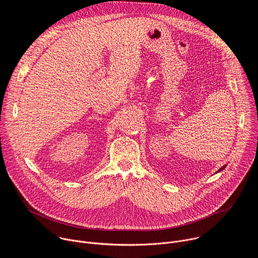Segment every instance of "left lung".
Here are the masks:
<instances>
[{
	"label": "left lung",
	"instance_id": "8db88e82",
	"mask_svg": "<svg viewBox=\"0 0 258 258\" xmlns=\"http://www.w3.org/2000/svg\"><path fill=\"white\" fill-rule=\"evenodd\" d=\"M226 166H227V165H224V166H223V167H220V168H219V169H218V170H217V172H219V171H220V170H223V169H225V168H226Z\"/></svg>",
	"mask_w": 258,
	"mask_h": 258
}]
</instances>
